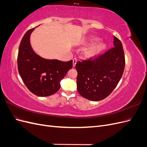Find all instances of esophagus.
<instances>
[{
  "mask_svg": "<svg viewBox=\"0 0 147 147\" xmlns=\"http://www.w3.org/2000/svg\"><path fill=\"white\" fill-rule=\"evenodd\" d=\"M76 63H77V59H73V67H74L75 66V65H76Z\"/></svg>",
  "mask_w": 147,
  "mask_h": 147,
  "instance_id": "esophagus-1",
  "label": "esophagus"
}]
</instances>
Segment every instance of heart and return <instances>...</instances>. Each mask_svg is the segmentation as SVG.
Returning <instances> with one entry per match:
<instances>
[{"label":"heart","mask_w":147,"mask_h":147,"mask_svg":"<svg viewBox=\"0 0 147 147\" xmlns=\"http://www.w3.org/2000/svg\"><path fill=\"white\" fill-rule=\"evenodd\" d=\"M97 40H98V38L92 37L88 38L86 42L88 43H93ZM105 47L106 45L104 43L98 42L95 43L83 51V56L86 59H94L104 50Z\"/></svg>","instance_id":"heart-1"}]
</instances>
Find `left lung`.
<instances>
[{
  "mask_svg": "<svg viewBox=\"0 0 147 147\" xmlns=\"http://www.w3.org/2000/svg\"><path fill=\"white\" fill-rule=\"evenodd\" d=\"M113 47L94 59L78 61L77 90L82 97L98 101L109 96L121 79L125 66L121 41L113 37Z\"/></svg>",
  "mask_w": 147,
  "mask_h": 147,
  "instance_id": "8db88e82",
  "label": "left lung"
}]
</instances>
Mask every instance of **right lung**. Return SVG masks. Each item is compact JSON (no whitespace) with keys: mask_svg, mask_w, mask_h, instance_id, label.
<instances>
[{"mask_svg":"<svg viewBox=\"0 0 147 147\" xmlns=\"http://www.w3.org/2000/svg\"><path fill=\"white\" fill-rule=\"evenodd\" d=\"M35 28L27 31L21 40L18 55V69L31 92L40 97H46L54 94L59 90L61 80L72 69L73 61L47 59L36 54L30 43V34Z\"/></svg>","mask_w":147,"mask_h":147,"instance_id":"right-lung-1","label":"right lung"}]
</instances>
